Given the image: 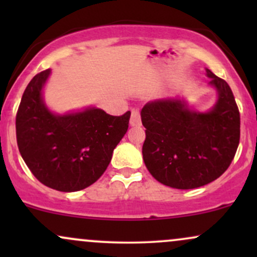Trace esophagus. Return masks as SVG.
Wrapping results in <instances>:
<instances>
[{
    "label": "esophagus",
    "mask_w": 257,
    "mask_h": 257,
    "mask_svg": "<svg viewBox=\"0 0 257 257\" xmlns=\"http://www.w3.org/2000/svg\"><path fill=\"white\" fill-rule=\"evenodd\" d=\"M131 125L132 126H139L141 125V117H140V111L138 108H133L132 110V116H131Z\"/></svg>",
    "instance_id": "34e87169"
}]
</instances>
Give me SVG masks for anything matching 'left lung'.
Wrapping results in <instances>:
<instances>
[{"mask_svg":"<svg viewBox=\"0 0 257 257\" xmlns=\"http://www.w3.org/2000/svg\"><path fill=\"white\" fill-rule=\"evenodd\" d=\"M206 76L217 91L209 111L191 110L180 99L155 100L141 110L144 162L153 178L169 187L191 190L220 178L239 145L240 116L231 88L209 69Z\"/></svg>","mask_w":257,"mask_h":257,"instance_id":"obj_1","label":"left lung"}]
</instances>
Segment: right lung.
Returning <instances> with one entry per match:
<instances>
[{"label": "right lung", "mask_w": 257, "mask_h": 257, "mask_svg": "<svg viewBox=\"0 0 257 257\" xmlns=\"http://www.w3.org/2000/svg\"><path fill=\"white\" fill-rule=\"evenodd\" d=\"M49 75V69L37 73L23 94L16 118L18 147L38 181L61 192H76L104 174L128 131L131 111L111 116L88 107L53 113L42 96Z\"/></svg>", "instance_id": "add662e5"}]
</instances>
